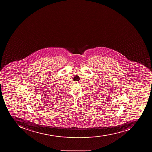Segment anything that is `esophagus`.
I'll use <instances>...</instances> for the list:
<instances>
[{"mask_svg": "<svg viewBox=\"0 0 152 152\" xmlns=\"http://www.w3.org/2000/svg\"><path fill=\"white\" fill-rule=\"evenodd\" d=\"M74 83L75 84H78V82L77 81H75Z\"/></svg>", "mask_w": 152, "mask_h": 152, "instance_id": "esophagus-1", "label": "esophagus"}]
</instances>
